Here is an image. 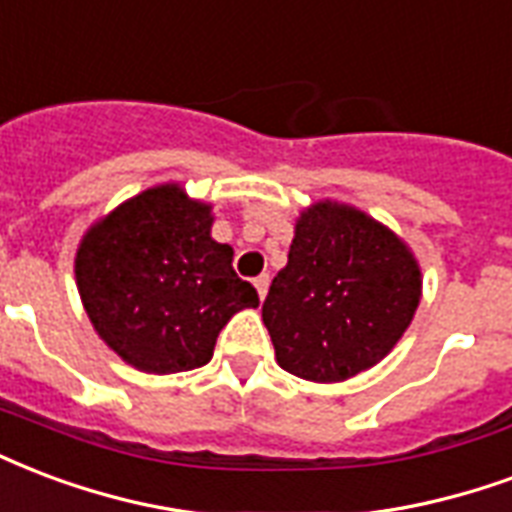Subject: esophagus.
I'll return each mask as SVG.
<instances>
[{"mask_svg": "<svg viewBox=\"0 0 512 512\" xmlns=\"http://www.w3.org/2000/svg\"><path fill=\"white\" fill-rule=\"evenodd\" d=\"M253 286H256V291H259V297L264 299L267 297V288H270V275L264 272V275H259V278L253 280Z\"/></svg>", "mask_w": 512, "mask_h": 512, "instance_id": "34e87169", "label": "esophagus"}]
</instances>
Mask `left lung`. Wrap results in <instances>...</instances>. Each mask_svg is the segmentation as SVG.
Here are the masks:
<instances>
[{"mask_svg":"<svg viewBox=\"0 0 512 512\" xmlns=\"http://www.w3.org/2000/svg\"><path fill=\"white\" fill-rule=\"evenodd\" d=\"M421 267L388 226L340 202L299 215L261 318L286 372L340 383L375 367L416 315Z\"/></svg>","mask_w":512,"mask_h":512,"instance_id":"1","label":"left lung"}]
</instances>
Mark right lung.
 <instances>
[{
	"instance_id": "add662e5",
	"label": "right lung",
	"mask_w": 512,
	"mask_h": 512,
	"mask_svg": "<svg viewBox=\"0 0 512 512\" xmlns=\"http://www.w3.org/2000/svg\"><path fill=\"white\" fill-rule=\"evenodd\" d=\"M213 207L178 183L148 188L99 218L80 240L75 280L96 334L153 375L213 359L234 313L259 307L237 278L234 251L210 237Z\"/></svg>"
}]
</instances>
